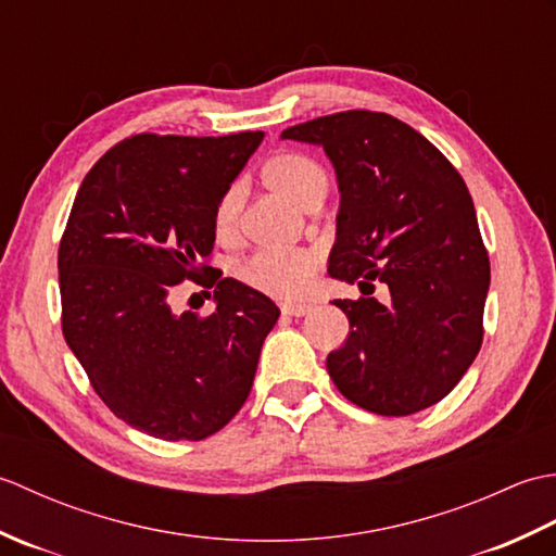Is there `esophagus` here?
I'll list each match as a JSON object with an SVG mask.
<instances>
[{
  "label": "esophagus",
  "mask_w": 556,
  "mask_h": 556,
  "mask_svg": "<svg viewBox=\"0 0 556 556\" xmlns=\"http://www.w3.org/2000/svg\"><path fill=\"white\" fill-rule=\"evenodd\" d=\"M315 311V303H281V313L291 317H303Z\"/></svg>",
  "instance_id": "34e87169"
}]
</instances>
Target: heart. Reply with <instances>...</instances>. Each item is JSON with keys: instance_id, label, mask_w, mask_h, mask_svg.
Returning a JSON list of instances; mask_svg holds the SVG:
<instances>
[{"instance_id": "1", "label": "heart", "mask_w": 556, "mask_h": 556, "mask_svg": "<svg viewBox=\"0 0 556 556\" xmlns=\"http://www.w3.org/2000/svg\"><path fill=\"white\" fill-rule=\"evenodd\" d=\"M263 181L267 188L291 200L293 205L303 210H313L327 195V172L313 157L303 152H277L263 167ZM243 207V188L231 184L217 200L212 212V227L219 239L239 229ZM320 265L315 251H257L243 263L236 265V279L243 281L260 293L277 299H296L311 287V281Z\"/></svg>"}]
</instances>
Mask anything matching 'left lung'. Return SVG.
<instances>
[{
  "label": "left lung",
  "instance_id": "8db88e82",
  "mask_svg": "<svg viewBox=\"0 0 556 556\" xmlns=\"http://www.w3.org/2000/svg\"><path fill=\"white\" fill-rule=\"evenodd\" d=\"M323 146L339 184L337 241L327 271L358 285L334 301L351 332L327 372L351 404L410 416L442 401L482 344L490 257L460 174L416 128L351 110L281 131ZM390 289L384 306L369 299Z\"/></svg>",
  "mask_w": 556,
  "mask_h": 556
}]
</instances>
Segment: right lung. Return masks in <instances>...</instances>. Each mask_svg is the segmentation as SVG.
Segmentation results:
<instances>
[{
    "label": "right lung",
    "instance_id": "right-lung-1",
    "mask_svg": "<svg viewBox=\"0 0 556 556\" xmlns=\"http://www.w3.org/2000/svg\"><path fill=\"white\" fill-rule=\"evenodd\" d=\"M263 136H131L71 207L56 260L64 339L114 416L157 440H205L241 410L279 317L207 265L212 212ZM184 278L216 287L215 314L170 311Z\"/></svg>",
    "mask_w": 556,
    "mask_h": 556
}]
</instances>
